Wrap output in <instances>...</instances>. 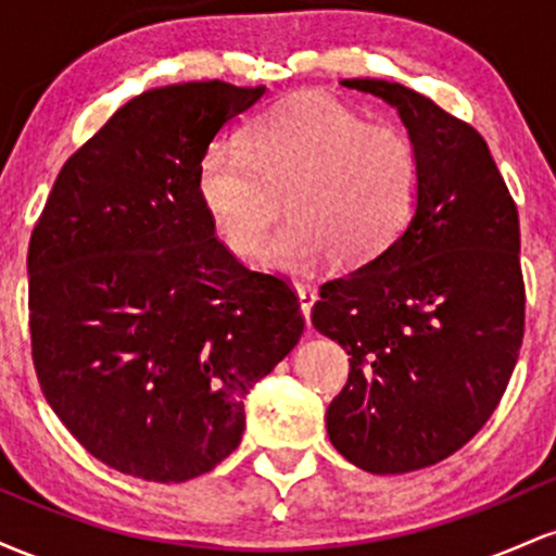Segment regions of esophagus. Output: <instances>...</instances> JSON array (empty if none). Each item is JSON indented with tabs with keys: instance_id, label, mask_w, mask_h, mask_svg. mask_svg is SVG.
Returning <instances> with one entry per match:
<instances>
[{
	"instance_id": "esophagus-1",
	"label": "esophagus",
	"mask_w": 556,
	"mask_h": 556,
	"mask_svg": "<svg viewBox=\"0 0 556 556\" xmlns=\"http://www.w3.org/2000/svg\"><path fill=\"white\" fill-rule=\"evenodd\" d=\"M295 292H298V300H300V311H303L305 321H308L311 308H314V303L318 298L316 290H314V287H308V285H295Z\"/></svg>"
}]
</instances>
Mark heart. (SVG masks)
<instances>
[{"mask_svg":"<svg viewBox=\"0 0 556 556\" xmlns=\"http://www.w3.org/2000/svg\"><path fill=\"white\" fill-rule=\"evenodd\" d=\"M420 190L416 146L371 127L329 96L303 93L251 119L242 146H214L198 164V198L240 256H253L282 214L264 261L311 271L331 258L358 269L389 251L413 219Z\"/></svg>","mask_w":556,"mask_h":556,"instance_id":"heart-1","label":"heart"}]
</instances>
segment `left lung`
<instances>
[{"label": "left lung", "instance_id": "obj_1", "mask_svg": "<svg viewBox=\"0 0 556 556\" xmlns=\"http://www.w3.org/2000/svg\"><path fill=\"white\" fill-rule=\"evenodd\" d=\"M342 86L397 110L420 159V190L397 242L321 285L311 311L350 355L327 431L368 473H410L468 444L515 371L526 327L518 206L468 123L400 83Z\"/></svg>", "mask_w": 556, "mask_h": 556}]
</instances>
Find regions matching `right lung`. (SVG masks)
<instances>
[{
	"mask_svg": "<svg viewBox=\"0 0 556 556\" xmlns=\"http://www.w3.org/2000/svg\"><path fill=\"white\" fill-rule=\"evenodd\" d=\"M266 86L151 88L67 159L28 245L30 344L56 418L119 473L180 483L245 429L242 400L295 348L285 279L214 235L198 164Z\"/></svg>",
	"mask_w": 556,
	"mask_h": 556,
	"instance_id": "right-lung-1",
	"label": "right lung"
}]
</instances>
